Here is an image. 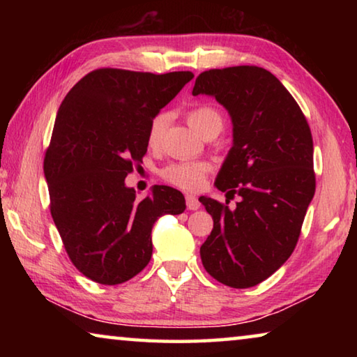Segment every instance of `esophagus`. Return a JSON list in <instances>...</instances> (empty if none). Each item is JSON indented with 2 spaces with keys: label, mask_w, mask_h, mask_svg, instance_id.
Returning <instances> with one entry per match:
<instances>
[{
  "label": "esophagus",
  "mask_w": 357,
  "mask_h": 357,
  "mask_svg": "<svg viewBox=\"0 0 357 357\" xmlns=\"http://www.w3.org/2000/svg\"><path fill=\"white\" fill-rule=\"evenodd\" d=\"M185 204H187V209L190 211L200 209V202H198V198L195 195H190V193H187L185 195Z\"/></svg>",
  "instance_id": "obj_1"
}]
</instances>
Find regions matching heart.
<instances>
[{"mask_svg":"<svg viewBox=\"0 0 357 357\" xmlns=\"http://www.w3.org/2000/svg\"><path fill=\"white\" fill-rule=\"evenodd\" d=\"M167 119L168 116L165 113H159L149 123L148 143L151 146L159 144ZM187 121H189L190 128L203 138L213 134V132H219L220 134V130L223 129V116L219 110H215L211 105H198L192 108L187 113ZM209 168L211 167L208 162H176V164L167 165L160 172V174L167 183L176 185L179 189L197 190L202 187Z\"/></svg>","mask_w":357,"mask_h":357,"instance_id":"b5f03b06","label":"heart"}]
</instances>
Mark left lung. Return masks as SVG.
I'll list each match as a JSON object with an SVG mask.
<instances>
[{
  "mask_svg": "<svg viewBox=\"0 0 357 357\" xmlns=\"http://www.w3.org/2000/svg\"><path fill=\"white\" fill-rule=\"evenodd\" d=\"M192 94L215 98L231 118L233 146L214 184L241 197L233 211L200 197L214 220L202 261L223 285L255 287L293 253L315 195L310 128L279 78L257 66L202 72Z\"/></svg>",
  "mask_w": 357,
  "mask_h": 357,
  "instance_id": "obj_1",
  "label": "left lung"
}]
</instances>
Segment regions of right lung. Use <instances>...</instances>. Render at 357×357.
Listing matches in <instances>:
<instances>
[{
    "instance_id": "add662e5",
    "label": "right lung",
    "mask_w": 357,
    "mask_h": 357,
    "mask_svg": "<svg viewBox=\"0 0 357 357\" xmlns=\"http://www.w3.org/2000/svg\"><path fill=\"white\" fill-rule=\"evenodd\" d=\"M193 78L189 70L89 72L59 105L44 173L53 222L83 275L118 285L146 268L151 231L185 209L184 195L154 185L138 202L126 176L148 149L149 123Z\"/></svg>"
}]
</instances>
